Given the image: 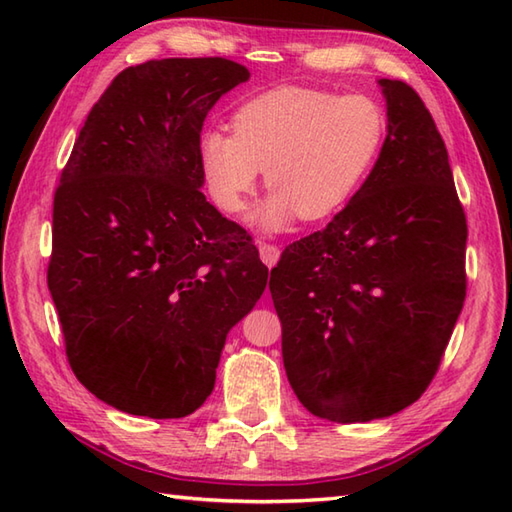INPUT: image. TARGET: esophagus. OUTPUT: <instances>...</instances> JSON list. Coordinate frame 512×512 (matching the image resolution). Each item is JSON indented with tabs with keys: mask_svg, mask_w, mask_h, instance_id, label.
I'll return each mask as SVG.
<instances>
[{
	"mask_svg": "<svg viewBox=\"0 0 512 512\" xmlns=\"http://www.w3.org/2000/svg\"><path fill=\"white\" fill-rule=\"evenodd\" d=\"M259 257H262V262L273 268L279 262V248L275 244H268V242H259Z\"/></svg>",
	"mask_w": 512,
	"mask_h": 512,
	"instance_id": "esophagus-1",
	"label": "esophagus"
}]
</instances>
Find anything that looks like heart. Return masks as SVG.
Instances as JSON below:
<instances>
[{"label": "heart", "instance_id": "1", "mask_svg": "<svg viewBox=\"0 0 512 512\" xmlns=\"http://www.w3.org/2000/svg\"><path fill=\"white\" fill-rule=\"evenodd\" d=\"M231 129H206L198 140L206 189L224 213L239 215L266 169L275 191L255 222L279 231L297 215L328 220L354 200L383 151L387 114L367 94L286 85L244 101Z\"/></svg>", "mask_w": 512, "mask_h": 512}]
</instances>
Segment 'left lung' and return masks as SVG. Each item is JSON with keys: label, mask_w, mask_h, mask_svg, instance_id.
I'll return each instance as SVG.
<instances>
[{"label": "left lung", "mask_w": 512, "mask_h": 512, "mask_svg": "<svg viewBox=\"0 0 512 512\" xmlns=\"http://www.w3.org/2000/svg\"><path fill=\"white\" fill-rule=\"evenodd\" d=\"M387 138L334 220L270 270L299 402L330 422L387 418L431 385L466 297V215L418 92L380 79Z\"/></svg>", "instance_id": "1"}]
</instances>
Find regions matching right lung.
<instances>
[{"mask_svg":"<svg viewBox=\"0 0 512 512\" xmlns=\"http://www.w3.org/2000/svg\"><path fill=\"white\" fill-rule=\"evenodd\" d=\"M248 76L224 57L125 68L61 171L48 288L65 356L85 389L125 413L198 409L228 330L266 288L253 237L200 191L204 118Z\"/></svg>","mask_w":512,"mask_h":512,"instance_id":"add662e5","label":"right lung"}]
</instances>
